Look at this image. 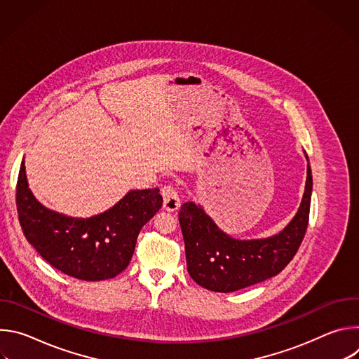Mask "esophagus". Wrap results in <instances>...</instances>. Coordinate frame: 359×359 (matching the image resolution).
<instances>
[{
    "mask_svg": "<svg viewBox=\"0 0 359 359\" xmlns=\"http://www.w3.org/2000/svg\"><path fill=\"white\" fill-rule=\"evenodd\" d=\"M162 196H163V209L166 212H176L180 208V197L177 194V190L172 184H168L162 189Z\"/></svg>",
    "mask_w": 359,
    "mask_h": 359,
    "instance_id": "obj_1",
    "label": "esophagus"
}]
</instances>
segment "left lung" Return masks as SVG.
<instances>
[{"instance_id":"obj_1","label":"left lung","mask_w":359,"mask_h":359,"mask_svg":"<svg viewBox=\"0 0 359 359\" xmlns=\"http://www.w3.org/2000/svg\"><path fill=\"white\" fill-rule=\"evenodd\" d=\"M311 191L313 175L309 163L304 196L294 219L278 234L255 240H238L226 234L200 204L184 203L179 222L190 277L210 291L233 292L277 276L292 260L305 236Z\"/></svg>"}]
</instances>
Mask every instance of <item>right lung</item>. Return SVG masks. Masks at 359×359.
I'll list each match as a JSON object with an SVG mask.
<instances>
[{
    "mask_svg": "<svg viewBox=\"0 0 359 359\" xmlns=\"http://www.w3.org/2000/svg\"><path fill=\"white\" fill-rule=\"evenodd\" d=\"M159 189L130 190L109 210L68 217L49 210L28 187L24 161L17 182V210L28 243L57 270L83 281L116 277L133 255L142 227L162 208Z\"/></svg>",
    "mask_w": 359,
    "mask_h": 359,
    "instance_id": "add662e5",
    "label": "right lung"
}]
</instances>
